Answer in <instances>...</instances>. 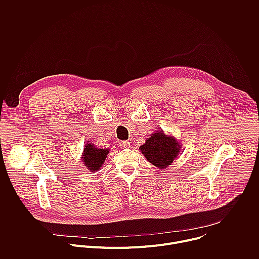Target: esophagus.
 <instances>
[{
    "mask_svg": "<svg viewBox=\"0 0 259 259\" xmlns=\"http://www.w3.org/2000/svg\"><path fill=\"white\" fill-rule=\"evenodd\" d=\"M129 145H130V143L126 140H122L119 142V146L121 147V149H128Z\"/></svg>",
    "mask_w": 259,
    "mask_h": 259,
    "instance_id": "esophagus-1",
    "label": "esophagus"
}]
</instances>
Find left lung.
Here are the masks:
<instances>
[{"label":"left lung","instance_id":"left-lung-1","mask_svg":"<svg viewBox=\"0 0 259 259\" xmlns=\"http://www.w3.org/2000/svg\"><path fill=\"white\" fill-rule=\"evenodd\" d=\"M139 150L150 163L164 169L171 165L177 157L180 152V145L174 137L168 136L163 130H160L153 133Z\"/></svg>","mask_w":259,"mask_h":259}]
</instances>
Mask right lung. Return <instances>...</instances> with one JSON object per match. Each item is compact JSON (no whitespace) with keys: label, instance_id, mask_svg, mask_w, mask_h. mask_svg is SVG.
Masks as SVG:
<instances>
[{"label":"right lung","instance_id":"right-lung-1","mask_svg":"<svg viewBox=\"0 0 259 259\" xmlns=\"http://www.w3.org/2000/svg\"><path fill=\"white\" fill-rule=\"evenodd\" d=\"M109 150L97 149L91 142H87L84 146V152L82 155V161L88 170L91 172L98 171L103 165Z\"/></svg>","mask_w":259,"mask_h":259}]
</instances>
